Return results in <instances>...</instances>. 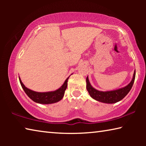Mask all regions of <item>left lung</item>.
Masks as SVG:
<instances>
[{
  "label": "left lung",
  "mask_w": 146,
  "mask_h": 146,
  "mask_svg": "<svg viewBox=\"0 0 146 146\" xmlns=\"http://www.w3.org/2000/svg\"><path fill=\"white\" fill-rule=\"evenodd\" d=\"M135 78V71L133 74V77L129 84L125 86V87L119 89L117 90L111 91H100L95 89H94L91 86L90 81L88 80V78H86V88L88 91L90 96L96 100L99 101L101 102L108 103V104H113L118 102V101L123 99L128 93L129 92L131 89L134 83Z\"/></svg>",
  "instance_id": "1"
}]
</instances>
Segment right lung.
I'll list each match as a JSON object with an SVG mask.
<instances>
[{
  "mask_svg": "<svg viewBox=\"0 0 146 146\" xmlns=\"http://www.w3.org/2000/svg\"><path fill=\"white\" fill-rule=\"evenodd\" d=\"M69 77L66 79L64 82V84L55 91H51V92H46V93H38L35 92L29 89H28L22 82L21 78H19L20 83L21 86L23 87L24 91H25L26 95L31 98L34 102L39 104H52L57 102L60 101L63 98L64 93L67 88L68 86V80Z\"/></svg>",
  "mask_w": 146,
  "mask_h": 146,
  "instance_id": "add662e5",
  "label": "right lung"
}]
</instances>
